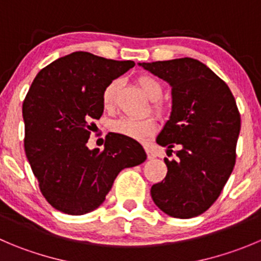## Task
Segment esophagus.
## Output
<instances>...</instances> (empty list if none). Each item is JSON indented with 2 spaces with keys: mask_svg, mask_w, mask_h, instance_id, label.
Wrapping results in <instances>:
<instances>
[{
  "mask_svg": "<svg viewBox=\"0 0 261 261\" xmlns=\"http://www.w3.org/2000/svg\"><path fill=\"white\" fill-rule=\"evenodd\" d=\"M145 150H146V153H147V158L148 159H153L155 158V155H153V152L151 151V148L148 147V146H145Z\"/></svg>",
  "mask_w": 261,
  "mask_h": 261,
  "instance_id": "34e87169",
  "label": "esophagus"
}]
</instances>
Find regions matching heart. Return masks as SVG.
Listing matches in <instances>:
<instances>
[{
	"label": "heart",
	"instance_id": "1",
	"mask_svg": "<svg viewBox=\"0 0 261 261\" xmlns=\"http://www.w3.org/2000/svg\"><path fill=\"white\" fill-rule=\"evenodd\" d=\"M137 84L142 92L151 100V110L160 119L169 115V106L164 103L159 98L163 96V84L155 76L143 74L137 78ZM119 89V82L111 81L102 91V106L105 110L113 111L116 103V93ZM111 132L116 135L125 136L132 140H143L148 136L153 135L156 130V120L152 116H147L145 119L135 120V119L121 118L114 120L110 125Z\"/></svg>",
	"mask_w": 261,
	"mask_h": 261
}]
</instances>
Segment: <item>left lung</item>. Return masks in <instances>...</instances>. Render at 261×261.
I'll list each match as a JSON object with an SVG mask.
<instances>
[{
	"label": "left lung",
	"instance_id": "left-lung-1",
	"mask_svg": "<svg viewBox=\"0 0 261 261\" xmlns=\"http://www.w3.org/2000/svg\"><path fill=\"white\" fill-rule=\"evenodd\" d=\"M140 65L172 86V115L156 142L166 153L178 148L177 160L164 159L168 173L151 187V197L170 217H197L217 201L234 168L237 103L225 82L195 59Z\"/></svg>",
	"mask_w": 261,
	"mask_h": 261
}]
</instances>
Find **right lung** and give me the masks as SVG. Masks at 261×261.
Returning <instances> with one entry per match:
<instances>
[{
  "instance_id": "1",
  "label": "right lung",
  "mask_w": 261,
  "mask_h": 261,
  "mask_svg": "<svg viewBox=\"0 0 261 261\" xmlns=\"http://www.w3.org/2000/svg\"><path fill=\"white\" fill-rule=\"evenodd\" d=\"M133 66L78 51L34 78L23 102L24 148L42 195L59 212L97 209L116 175L147 158L137 141L116 133L106 136L103 150L87 146L103 113V88Z\"/></svg>"
}]
</instances>
